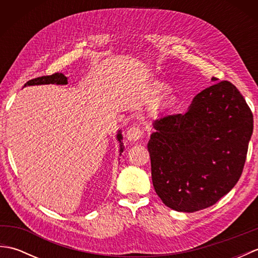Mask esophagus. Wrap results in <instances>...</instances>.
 I'll return each instance as SVG.
<instances>
[{
	"mask_svg": "<svg viewBox=\"0 0 258 258\" xmlns=\"http://www.w3.org/2000/svg\"><path fill=\"white\" fill-rule=\"evenodd\" d=\"M143 134L144 132L139 127V126H133V127H131L127 132H126V138L131 142H136L143 136Z\"/></svg>",
	"mask_w": 258,
	"mask_h": 258,
	"instance_id": "1",
	"label": "esophagus"
}]
</instances>
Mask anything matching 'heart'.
<instances>
[{
    "instance_id": "1",
    "label": "heart",
    "mask_w": 258,
    "mask_h": 258,
    "mask_svg": "<svg viewBox=\"0 0 258 258\" xmlns=\"http://www.w3.org/2000/svg\"><path fill=\"white\" fill-rule=\"evenodd\" d=\"M154 90L156 94H161V93L165 92L167 90V86L163 83H160V82H157L154 86ZM177 103V98L175 95H166L165 97L163 98L160 103V108L161 109H171L172 107H174L176 105Z\"/></svg>"
}]
</instances>
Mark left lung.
<instances>
[{
	"mask_svg": "<svg viewBox=\"0 0 258 258\" xmlns=\"http://www.w3.org/2000/svg\"><path fill=\"white\" fill-rule=\"evenodd\" d=\"M253 123L243 95L228 81L199 93L185 114L156 119L147 150L153 186L164 204L193 213L226 195L242 175Z\"/></svg>",
	"mask_w": 258,
	"mask_h": 258,
	"instance_id": "8db88e82",
	"label": "left lung"
}]
</instances>
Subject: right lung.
Here are the masks:
<instances>
[{
	"instance_id": "1",
	"label": "right lung",
	"mask_w": 258,
	"mask_h": 258,
	"mask_svg": "<svg viewBox=\"0 0 258 258\" xmlns=\"http://www.w3.org/2000/svg\"><path fill=\"white\" fill-rule=\"evenodd\" d=\"M44 84H56V85H67L68 84V78L62 73H55L48 76H42V78H36L25 83L24 86H31V85H44ZM116 139L119 143V156L124 151V145L122 143L123 136L120 130H118Z\"/></svg>"
}]
</instances>
